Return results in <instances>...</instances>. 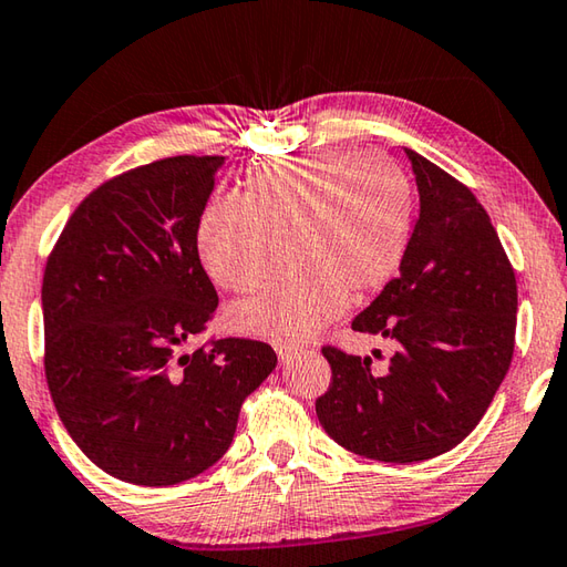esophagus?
Listing matches in <instances>:
<instances>
[{
    "mask_svg": "<svg viewBox=\"0 0 567 567\" xmlns=\"http://www.w3.org/2000/svg\"><path fill=\"white\" fill-rule=\"evenodd\" d=\"M276 353H278V361L289 363L291 359H296V355L301 353V349H299V346H284V343H278V346H276Z\"/></svg>",
    "mask_w": 567,
    "mask_h": 567,
    "instance_id": "obj_1",
    "label": "esophagus"
}]
</instances>
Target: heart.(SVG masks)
Here are the masks:
<instances>
[{
    "instance_id": "obj_1",
    "label": "heart",
    "mask_w": 567,
    "mask_h": 567,
    "mask_svg": "<svg viewBox=\"0 0 567 567\" xmlns=\"http://www.w3.org/2000/svg\"><path fill=\"white\" fill-rule=\"evenodd\" d=\"M409 231L411 184L393 158L316 152L256 168L241 202L208 206L196 248L206 274L236 293L264 289L291 256V271L258 299L236 303L228 321L244 333L303 341L346 293L361 299L389 281Z\"/></svg>"
}]
</instances>
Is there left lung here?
Masks as SVG:
<instances>
[{"label":"left lung","mask_w":567,"mask_h":567,"mask_svg":"<svg viewBox=\"0 0 567 567\" xmlns=\"http://www.w3.org/2000/svg\"><path fill=\"white\" fill-rule=\"evenodd\" d=\"M421 214L401 274L353 319V331L395 343L389 365L323 346L331 385L316 415L346 451L419 463L451 451L488 411L511 369L518 286L478 198L405 148Z\"/></svg>","instance_id":"8db88e82"}]
</instances>
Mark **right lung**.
<instances>
[{
  "mask_svg": "<svg viewBox=\"0 0 567 567\" xmlns=\"http://www.w3.org/2000/svg\"><path fill=\"white\" fill-rule=\"evenodd\" d=\"M226 156H168L94 188L44 268V373L89 461L134 485H174L221 458L241 403L276 369L264 341L184 346L218 296L196 228Z\"/></svg>",
  "mask_w": 567,
  "mask_h": 567,
  "instance_id": "add662e5",
  "label": "right lung"
}]
</instances>
